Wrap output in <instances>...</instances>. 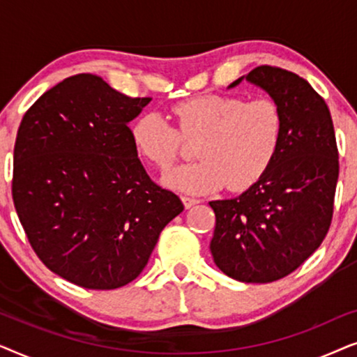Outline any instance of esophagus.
I'll list each match as a JSON object with an SVG mask.
<instances>
[{
    "mask_svg": "<svg viewBox=\"0 0 357 357\" xmlns=\"http://www.w3.org/2000/svg\"><path fill=\"white\" fill-rule=\"evenodd\" d=\"M182 203H183L185 208L190 209L192 206H195V204H198L199 199L198 198H192V197H182Z\"/></svg>",
    "mask_w": 357,
    "mask_h": 357,
    "instance_id": "obj_1",
    "label": "esophagus"
}]
</instances>
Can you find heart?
Segmentation results:
<instances>
[{
  "label": "heart",
  "mask_w": 357,
  "mask_h": 357,
  "mask_svg": "<svg viewBox=\"0 0 357 357\" xmlns=\"http://www.w3.org/2000/svg\"><path fill=\"white\" fill-rule=\"evenodd\" d=\"M177 130L148 112L130 126L139 155L167 170L182 153L183 139L197 141V162L162 178L165 187L187 193L247 190L271 167L282 139V112L270 97L206 94L174 105Z\"/></svg>",
  "instance_id": "obj_1"
}]
</instances>
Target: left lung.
Instances as JSON below:
<instances>
[{"instance_id":"left-lung-1","label":"left lung","mask_w":357,"mask_h":357,"mask_svg":"<svg viewBox=\"0 0 357 357\" xmlns=\"http://www.w3.org/2000/svg\"><path fill=\"white\" fill-rule=\"evenodd\" d=\"M280 105L282 139L268 172L242 195L209 202L214 263L241 282H271L297 270L324 242L333 216L338 149L325 100L309 82L275 66L238 77Z\"/></svg>"}]
</instances>
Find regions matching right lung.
<instances>
[{"label": "right lung", "instance_id": "add662e5", "mask_svg": "<svg viewBox=\"0 0 357 357\" xmlns=\"http://www.w3.org/2000/svg\"><path fill=\"white\" fill-rule=\"evenodd\" d=\"M149 102L96 75H76L38 97L19 126V221L43 265L73 284H128L183 211L177 195L149 178L131 143L128 123Z\"/></svg>", "mask_w": 357, "mask_h": 357}]
</instances>
